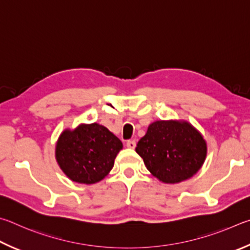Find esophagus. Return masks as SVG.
<instances>
[{
  "instance_id": "1",
  "label": "esophagus",
  "mask_w": 250,
  "mask_h": 250,
  "mask_svg": "<svg viewBox=\"0 0 250 250\" xmlns=\"http://www.w3.org/2000/svg\"><path fill=\"white\" fill-rule=\"evenodd\" d=\"M126 146L130 148V149H134V148L136 147V142H135V141H127V143H126Z\"/></svg>"
}]
</instances>
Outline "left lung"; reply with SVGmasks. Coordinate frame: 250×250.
Segmentation results:
<instances>
[{"instance_id": "obj_1", "label": "left lung", "mask_w": 250, "mask_h": 250, "mask_svg": "<svg viewBox=\"0 0 250 250\" xmlns=\"http://www.w3.org/2000/svg\"><path fill=\"white\" fill-rule=\"evenodd\" d=\"M136 152L152 176L164 183L193 177L207 158V142L186 121H157L148 126Z\"/></svg>"}]
</instances>
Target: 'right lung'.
<instances>
[{"mask_svg": "<svg viewBox=\"0 0 250 250\" xmlns=\"http://www.w3.org/2000/svg\"><path fill=\"white\" fill-rule=\"evenodd\" d=\"M122 148V142L104 126L81 124L61 133L56 159L70 180L92 185L107 176Z\"/></svg>", "mask_w": 250, "mask_h": 250, "instance_id": "add662e5", "label": "right lung"}]
</instances>
